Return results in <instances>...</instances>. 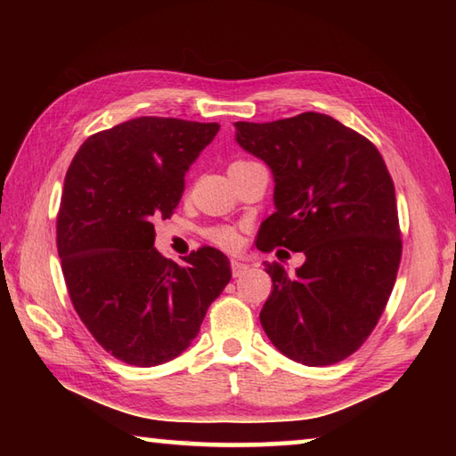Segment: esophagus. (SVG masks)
I'll return each mask as SVG.
<instances>
[{
	"mask_svg": "<svg viewBox=\"0 0 456 456\" xmlns=\"http://www.w3.org/2000/svg\"><path fill=\"white\" fill-rule=\"evenodd\" d=\"M248 270V265L240 263V260H231V273H233V278H240Z\"/></svg>",
	"mask_w": 456,
	"mask_h": 456,
	"instance_id": "1",
	"label": "esophagus"
}]
</instances>
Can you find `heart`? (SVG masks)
<instances>
[{
  "label": "heart",
  "mask_w": 456,
  "mask_h": 456,
  "mask_svg": "<svg viewBox=\"0 0 456 456\" xmlns=\"http://www.w3.org/2000/svg\"><path fill=\"white\" fill-rule=\"evenodd\" d=\"M240 162H248V160H235L233 164H240ZM208 237L211 239V243H216L217 247L225 248V250H233L240 243V237H239L237 231L233 227H227V225L209 229Z\"/></svg>",
  "instance_id": "heart-1"
}]
</instances>
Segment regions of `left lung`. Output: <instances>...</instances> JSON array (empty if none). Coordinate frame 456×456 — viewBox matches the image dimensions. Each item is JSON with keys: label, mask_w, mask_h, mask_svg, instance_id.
<instances>
[{"label": "left lung", "mask_w": 456, "mask_h": 456, "mask_svg": "<svg viewBox=\"0 0 456 456\" xmlns=\"http://www.w3.org/2000/svg\"><path fill=\"white\" fill-rule=\"evenodd\" d=\"M235 127L237 142L274 176L276 211L260 225L256 247L305 255L296 274L265 263L273 292L260 323L292 361L335 364L372 333L398 274L390 172L370 141L323 113Z\"/></svg>", "instance_id": "left-lung-1"}]
</instances>
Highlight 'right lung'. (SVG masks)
I'll return each instance as SVG.
<instances>
[{
    "instance_id": "1",
    "label": "right lung",
    "mask_w": 456,
    "mask_h": 456,
    "mask_svg": "<svg viewBox=\"0 0 456 456\" xmlns=\"http://www.w3.org/2000/svg\"><path fill=\"white\" fill-rule=\"evenodd\" d=\"M217 123L137 118L92 134L66 172L56 247L76 314L105 351L133 366L182 354L231 280L201 247L180 266L154 248V219L178 208L183 176Z\"/></svg>"
}]
</instances>
